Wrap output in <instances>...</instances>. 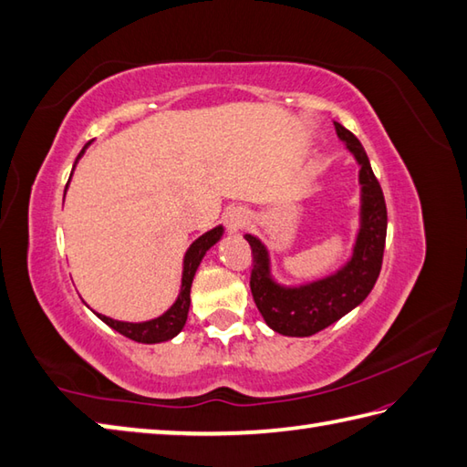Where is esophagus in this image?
Instances as JSON below:
<instances>
[{"mask_svg":"<svg viewBox=\"0 0 467 467\" xmlns=\"http://www.w3.org/2000/svg\"><path fill=\"white\" fill-rule=\"evenodd\" d=\"M223 218H224V224H226L228 231L239 233L241 228L246 224V218H249V213H246L243 206L233 204V206H228L224 210V216Z\"/></svg>","mask_w":467,"mask_h":467,"instance_id":"34e87169","label":"esophagus"}]
</instances>
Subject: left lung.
<instances>
[{"mask_svg":"<svg viewBox=\"0 0 467 467\" xmlns=\"http://www.w3.org/2000/svg\"><path fill=\"white\" fill-rule=\"evenodd\" d=\"M336 133L360 166V228L352 257L332 275L304 285H281L271 275L267 246L254 234H244L253 251L251 294L265 322L283 336L306 337L332 326L356 306H360L374 287L382 267L387 239V204L377 176L370 168L362 143L336 123Z\"/></svg>","mask_w":467,"mask_h":467,"instance_id":"obj_1","label":"left lung"}]
</instances>
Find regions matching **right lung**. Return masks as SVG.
Returning a JSON list of instances; mask_svg holds the SVG:
<instances>
[{"label":"right lung","instance_id":"add662e5","mask_svg":"<svg viewBox=\"0 0 467 467\" xmlns=\"http://www.w3.org/2000/svg\"><path fill=\"white\" fill-rule=\"evenodd\" d=\"M90 141L82 148V151L78 153L77 161L82 158V153L88 148ZM75 161V166H77ZM75 170V168H72ZM70 182V180H68ZM68 188V184H67ZM67 188H64V194H67ZM224 233L223 226H214L213 231L204 233L202 236H198V239L190 244V249L184 254V269H182V287H180V294L178 299L173 301V306L168 309L166 314H161L160 317H153L148 319V322H119V319L113 317H107L103 314H97V317L103 319V322L113 327L115 332L123 334L125 337H130V340L135 342H141V344H160V342H166L171 340L173 336H178L182 332V327H184L186 319H188V309H190V289H192V281H194L196 275V269L198 265L202 263L206 251L210 246H214L218 241H221V236Z\"/></svg>","mask_w":467,"mask_h":467}]
</instances>
